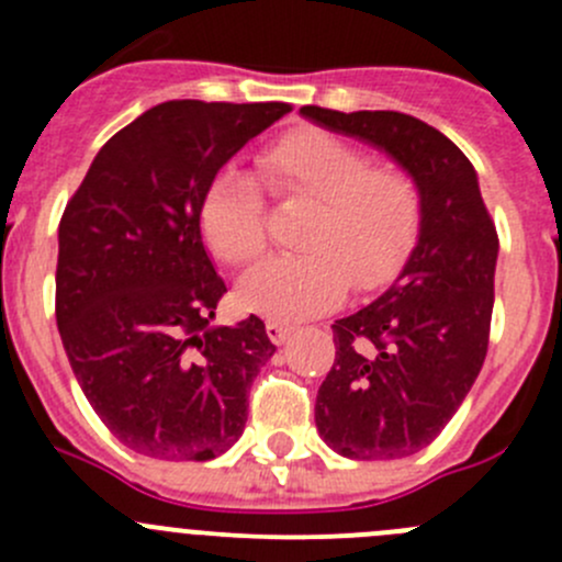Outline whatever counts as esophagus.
<instances>
[{"label": "esophagus", "mask_w": 562, "mask_h": 562, "mask_svg": "<svg viewBox=\"0 0 562 562\" xmlns=\"http://www.w3.org/2000/svg\"><path fill=\"white\" fill-rule=\"evenodd\" d=\"M266 334H269L271 342L282 345L293 334V326H288V323L282 321H266Z\"/></svg>", "instance_id": "1"}]
</instances>
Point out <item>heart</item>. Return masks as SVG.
<instances>
[{
    "label": "heart",
    "instance_id": "1",
    "mask_svg": "<svg viewBox=\"0 0 562 562\" xmlns=\"http://www.w3.org/2000/svg\"><path fill=\"white\" fill-rule=\"evenodd\" d=\"M260 179L277 198L307 203L296 255L255 266L236 288L249 313L299 321L331 307L348 291L389 285L416 247L424 220L422 187L405 168L326 130L288 133L260 149ZM198 228L231 266L249 263L266 245L263 195L252 176L223 168L203 192Z\"/></svg>",
    "mask_w": 562,
    "mask_h": 562
}]
</instances>
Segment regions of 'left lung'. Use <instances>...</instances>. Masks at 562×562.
<instances>
[{
    "instance_id": "left-lung-1",
    "label": "left lung",
    "mask_w": 562,
    "mask_h": 562,
    "mask_svg": "<svg viewBox=\"0 0 562 562\" xmlns=\"http://www.w3.org/2000/svg\"><path fill=\"white\" fill-rule=\"evenodd\" d=\"M302 113L383 149L422 187L416 247L381 299L334 321L337 356L315 400L317 432L337 454L411 457L443 432L486 359L495 223L468 157L422 119L321 105Z\"/></svg>"
}]
</instances>
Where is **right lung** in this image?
Wrapping results in <instances>:
<instances>
[{"mask_svg":"<svg viewBox=\"0 0 562 562\" xmlns=\"http://www.w3.org/2000/svg\"><path fill=\"white\" fill-rule=\"evenodd\" d=\"M288 103L168 100L98 151L59 223L56 326L89 405L127 449L206 462L247 424L274 356L260 317L212 326L228 291L198 228L209 181Z\"/></svg>","mask_w":562,"mask_h":562,"instance_id":"right-lung-1","label":"right lung"}]
</instances>
